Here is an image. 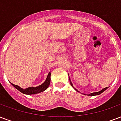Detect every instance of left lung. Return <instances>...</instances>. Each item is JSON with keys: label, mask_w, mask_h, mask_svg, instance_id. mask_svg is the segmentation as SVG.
Wrapping results in <instances>:
<instances>
[{"label": "left lung", "mask_w": 121, "mask_h": 121, "mask_svg": "<svg viewBox=\"0 0 121 121\" xmlns=\"http://www.w3.org/2000/svg\"><path fill=\"white\" fill-rule=\"evenodd\" d=\"M69 80H70V85H71V86H72V87L75 89V90H76L77 92H79V91H78V90H77V89H76V88H74V86H73V85H72V82H71V81H70V79L69 78ZM108 88V87H106V88H103V89H102L101 90H100L99 92H93V93H91V94H88V95H90V96H94V95H98L101 94V93H103L104 92V91H105V90H106ZM84 95H87V94H84Z\"/></svg>", "instance_id": "8db88e82"}]
</instances>
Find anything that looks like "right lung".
Masks as SVG:
<instances>
[{"mask_svg": "<svg viewBox=\"0 0 121 121\" xmlns=\"http://www.w3.org/2000/svg\"><path fill=\"white\" fill-rule=\"evenodd\" d=\"M51 83V72H49L45 81L43 83L40 85L36 86V87H28L27 88H22L21 87H20L19 86L15 85L13 83H11V85L15 87V88H17L18 90H19L20 92L23 93L24 94L27 95H32V94H36L38 93L42 92L43 91L46 90L48 87H49V85Z\"/></svg>", "mask_w": 121, "mask_h": 121, "instance_id": "add662e5", "label": "right lung"}]
</instances>
